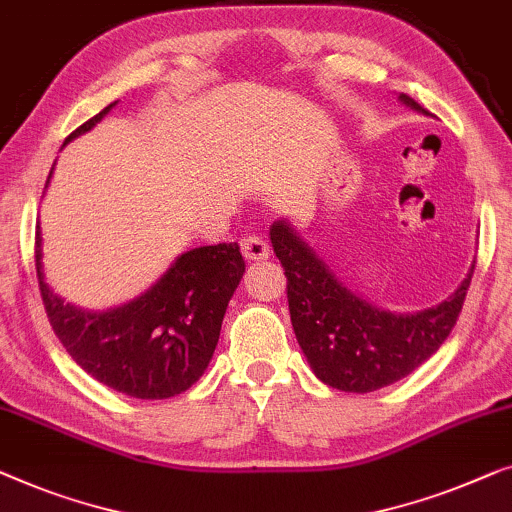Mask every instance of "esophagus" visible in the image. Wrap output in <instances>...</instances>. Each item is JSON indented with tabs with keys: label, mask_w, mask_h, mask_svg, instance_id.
I'll use <instances>...</instances> for the list:
<instances>
[{
	"label": "esophagus",
	"mask_w": 512,
	"mask_h": 512,
	"mask_svg": "<svg viewBox=\"0 0 512 512\" xmlns=\"http://www.w3.org/2000/svg\"><path fill=\"white\" fill-rule=\"evenodd\" d=\"M240 247L247 261H265L270 256V242L263 235H247L240 242Z\"/></svg>",
	"instance_id": "1"
}]
</instances>
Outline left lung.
<instances>
[{
    "mask_svg": "<svg viewBox=\"0 0 512 512\" xmlns=\"http://www.w3.org/2000/svg\"><path fill=\"white\" fill-rule=\"evenodd\" d=\"M399 99L427 113L409 94ZM270 240L284 265L291 323L311 369L330 388L358 395L404 379L439 351L455 328L473 277L471 268L441 305L390 314L348 291L288 221L272 224Z\"/></svg>",
    "mask_w": 512,
    "mask_h": 512,
    "instance_id": "8db88e82",
    "label": "left lung"
}]
</instances>
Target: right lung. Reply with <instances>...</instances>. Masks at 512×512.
<instances>
[{"mask_svg": "<svg viewBox=\"0 0 512 512\" xmlns=\"http://www.w3.org/2000/svg\"><path fill=\"white\" fill-rule=\"evenodd\" d=\"M113 106L80 124L64 145L90 131ZM34 261L48 321L71 358L96 381L138 399L175 397L201 379L217 348L228 300L244 274L238 242L198 247L177 258L145 295L94 314L64 305L46 286L39 228Z\"/></svg>", "mask_w": 512, "mask_h": 512, "instance_id": "1", "label": "right lung"}]
</instances>
